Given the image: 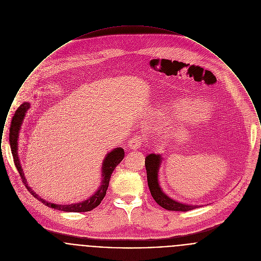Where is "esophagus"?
Returning a JSON list of instances; mask_svg holds the SVG:
<instances>
[{
	"label": "esophagus",
	"instance_id": "34e87169",
	"mask_svg": "<svg viewBox=\"0 0 261 261\" xmlns=\"http://www.w3.org/2000/svg\"><path fill=\"white\" fill-rule=\"evenodd\" d=\"M142 142H143V138L141 136H135L133 139L129 140L128 145H129L130 148L137 149L142 145Z\"/></svg>",
	"mask_w": 261,
	"mask_h": 261
}]
</instances>
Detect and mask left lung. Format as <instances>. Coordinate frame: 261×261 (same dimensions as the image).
<instances>
[{
  "instance_id": "left-lung-1",
  "label": "left lung",
  "mask_w": 261,
  "mask_h": 261,
  "mask_svg": "<svg viewBox=\"0 0 261 261\" xmlns=\"http://www.w3.org/2000/svg\"><path fill=\"white\" fill-rule=\"evenodd\" d=\"M161 158L162 157L160 155H156L154 153H151L145 157V169H146V175H147V183H148V187L152 198L155 200V202L159 206L169 211L187 212L193 208H198L199 206H193V205H187V204L176 202L162 192L161 188L159 187L158 179H157V173L159 170Z\"/></svg>"
}]
</instances>
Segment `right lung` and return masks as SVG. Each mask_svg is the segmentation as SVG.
Segmentation results:
<instances>
[{
  "mask_svg": "<svg viewBox=\"0 0 261 261\" xmlns=\"http://www.w3.org/2000/svg\"><path fill=\"white\" fill-rule=\"evenodd\" d=\"M30 109V103H22L18 108V110L16 111L12 122H11V127H10V145H11V150H12V154L14 158V163L18 169L19 176L22 180V183L24 184V186L27 187L28 191L30 192L35 199H37L38 201H40L41 203H43L45 206L49 207V208H55V210H59V211H64V212H74V213H81V212H89L93 208H96L97 206L100 205V203L102 202V200L104 199L105 195L107 189L109 187V182H110V178L111 175L113 173V171L115 170V168L117 167V165L121 162L122 158L124 156V152L123 149L121 147L115 148L113 151L108 152L107 156L105 157L104 162H103V168H102V173H103V180H102V184L101 187L98 189V191L96 192L93 196H91L89 199L84 202L81 203H77V204H71V205H55L48 203L44 200H42L41 198H39L36 193L32 190V188H30L27 184V180L23 176V172L21 170V166L19 164V160L18 156V130L20 128V124L23 121V118L25 116V112Z\"/></svg>",
  "mask_w": 261,
  "mask_h": 261,
  "instance_id": "obj_1",
  "label": "right lung"
}]
</instances>
